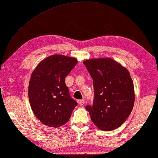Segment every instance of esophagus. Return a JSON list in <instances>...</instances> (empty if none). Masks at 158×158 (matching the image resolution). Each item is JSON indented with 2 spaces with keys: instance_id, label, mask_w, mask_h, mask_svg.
<instances>
[{
  "instance_id": "1",
  "label": "esophagus",
  "mask_w": 158,
  "mask_h": 158,
  "mask_svg": "<svg viewBox=\"0 0 158 158\" xmlns=\"http://www.w3.org/2000/svg\"><path fill=\"white\" fill-rule=\"evenodd\" d=\"M77 102H78V104L79 105V106H83V105L84 104V101L83 99L78 100V101H77Z\"/></svg>"
}]
</instances>
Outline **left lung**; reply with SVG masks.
Segmentation results:
<instances>
[{"mask_svg": "<svg viewBox=\"0 0 158 158\" xmlns=\"http://www.w3.org/2000/svg\"><path fill=\"white\" fill-rule=\"evenodd\" d=\"M83 63L94 82V103L86 107L92 122L102 131L118 128L134 105V83L128 69L110 57L89 59Z\"/></svg>", "mask_w": 158, "mask_h": 158, "instance_id": "1", "label": "left lung"}]
</instances>
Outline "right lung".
<instances>
[{
	"label": "right lung",
	"mask_w": 158,
	"mask_h": 158,
	"mask_svg": "<svg viewBox=\"0 0 158 158\" xmlns=\"http://www.w3.org/2000/svg\"><path fill=\"white\" fill-rule=\"evenodd\" d=\"M77 62L74 57L52 55L40 62L32 72L28 89L29 103L42 124L57 128L69 119L77 102L69 96L65 77Z\"/></svg>",
	"instance_id": "right-lung-1"
}]
</instances>
